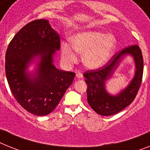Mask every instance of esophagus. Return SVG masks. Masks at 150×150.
I'll return each instance as SVG.
<instances>
[{"label":"esophagus","mask_w":150,"mask_h":150,"mask_svg":"<svg viewBox=\"0 0 150 150\" xmlns=\"http://www.w3.org/2000/svg\"><path fill=\"white\" fill-rule=\"evenodd\" d=\"M76 77L78 78V79H82L83 78V74L81 72H78L77 74H76Z\"/></svg>","instance_id":"1"}]
</instances>
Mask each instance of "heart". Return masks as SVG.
<instances>
[{"mask_svg":"<svg viewBox=\"0 0 150 150\" xmlns=\"http://www.w3.org/2000/svg\"><path fill=\"white\" fill-rule=\"evenodd\" d=\"M71 46H62V57L65 63L77 59L75 51L83 54L82 62L89 69H98L108 62L114 56L117 40L113 35L100 31H86L75 35L71 39Z\"/></svg>","mask_w":150,"mask_h":150,"instance_id":"heart-1","label":"heart"}]
</instances>
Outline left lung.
<instances>
[{
  "mask_svg": "<svg viewBox=\"0 0 150 150\" xmlns=\"http://www.w3.org/2000/svg\"><path fill=\"white\" fill-rule=\"evenodd\" d=\"M129 54L134 58L136 65L135 76L125 90L117 96H112L105 90L104 83L112 74L122 58ZM143 74V59L140 48L138 45H132L124 48L112 56L102 67L88 70L84 73L88 85L87 100L91 108L97 114L102 116H110L117 114L135 99L140 88Z\"/></svg>",
  "mask_w": 150,
  "mask_h": 150,
  "instance_id": "obj_1",
  "label": "left lung"
}]
</instances>
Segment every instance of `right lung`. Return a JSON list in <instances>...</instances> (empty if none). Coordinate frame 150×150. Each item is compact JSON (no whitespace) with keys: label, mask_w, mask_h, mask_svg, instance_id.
I'll return each instance as SVG.
<instances>
[{"label":"right lung","mask_w":150,"mask_h":150,"mask_svg":"<svg viewBox=\"0 0 150 150\" xmlns=\"http://www.w3.org/2000/svg\"><path fill=\"white\" fill-rule=\"evenodd\" d=\"M60 37L46 20L29 23L13 36L5 56V71L11 92L26 111L37 116L50 114L72 84L75 74L61 71L52 64ZM40 56L37 76L25 73L28 64Z\"/></svg>","instance_id":"1"}]
</instances>
